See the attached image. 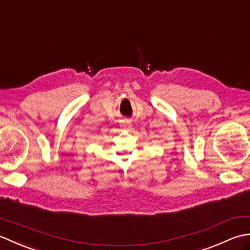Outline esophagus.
<instances>
[{
	"mask_svg": "<svg viewBox=\"0 0 250 250\" xmlns=\"http://www.w3.org/2000/svg\"><path fill=\"white\" fill-rule=\"evenodd\" d=\"M121 126H124V128H129V126H131V120L129 119H124L121 121Z\"/></svg>",
	"mask_w": 250,
	"mask_h": 250,
	"instance_id": "34e87169",
	"label": "esophagus"
}]
</instances>
